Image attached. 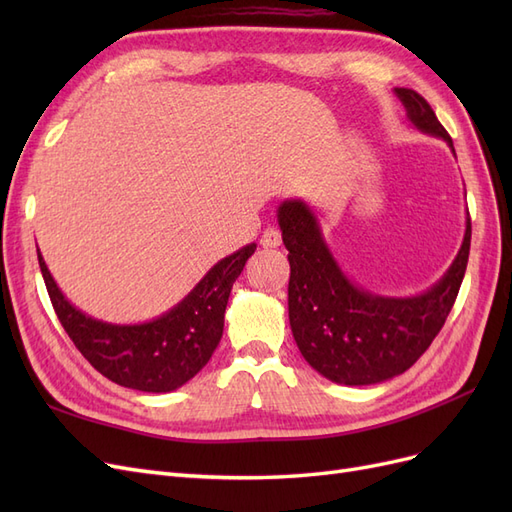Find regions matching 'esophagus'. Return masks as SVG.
Here are the masks:
<instances>
[{"label":"esophagus","instance_id":"34e87169","mask_svg":"<svg viewBox=\"0 0 512 512\" xmlns=\"http://www.w3.org/2000/svg\"><path fill=\"white\" fill-rule=\"evenodd\" d=\"M260 245H262V247H280V245H282V235H280V230L267 228L265 232H262Z\"/></svg>","mask_w":512,"mask_h":512}]
</instances>
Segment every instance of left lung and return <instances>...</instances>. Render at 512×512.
<instances>
[{"instance_id": "obj_1", "label": "left lung", "mask_w": 512, "mask_h": 512, "mask_svg": "<svg viewBox=\"0 0 512 512\" xmlns=\"http://www.w3.org/2000/svg\"><path fill=\"white\" fill-rule=\"evenodd\" d=\"M412 128L455 147L436 113L412 89L395 87ZM277 224L288 250V318L303 359L335 384L367 386L410 369L442 329L463 282L472 224L451 267L412 297H386L352 282L324 239L316 209L301 198L277 207Z\"/></svg>"}]
</instances>
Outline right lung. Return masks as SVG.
Here are the masks:
<instances>
[{
	"label": "right lung",
	"instance_id": "right-lung-1",
	"mask_svg": "<svg viewBox=\"0 0 512 512\" xmlns=\"http://www.w3.org/2000/svg\"><path fill=\"white\" fill-rule=\"evenodd\" d=\"M254 252L256 243H250L218 260L177 305L136 324L81 312L53 280L40 250L38 262L59 322L94 369L126 389L170 393L192 380L218 348L232 284Z\"/></svg>",
	"mask_w": 512,
	"mask_h": 512
}]
</instances>
